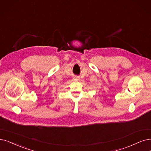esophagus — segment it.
I'll return each instance as SVG.
<instances>
[{"mask_svg": "<svg viewBox=\"0 0 151 151\" xmlns=\"http://www.w3.org/2000/svg\"><path fill=\"white\" fill-rule=\"evenodd\" d=\"M73 79H74V80L76 81H78L79 80V77H78V76H75V77H74Z\"/></svg>", "mask_w": 151, "mask_h": 151, "instance_id": "esophagus-1", "label": "esophagus"}]
</instances>
